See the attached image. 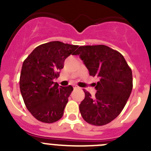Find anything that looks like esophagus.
Here are the masks:
<instances>
[{
    "instance_id": "1",
    "label": "esophagus",
    "mask_w": 151,
    "mask_h": 151,
    "mask_svg": "<svg viewBox=\"0 0 151 151\" xmlns=\"http://www.w3.org/2000/svg\"><path fill=\"white\" fill-rule=\"evenodd\" d=\"M73 88H74L75 90H76V89H78V88H78V86H76V85H75V86H73Z\"/></svg>"
}]
</instances>
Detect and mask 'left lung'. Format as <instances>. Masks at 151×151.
<instances>
[{
    "label": "left lung",
    "mask_w": 151,
    "mask_h": 151,
    "mask_svg": "<svg viewBox=\"0 0 151 151\" xmlns=\"http://www.w3.org/2000/svg\"><path fill=\"white\" fill-rule=\"evenodd\" d=\"M79 55L90 76L98 78L92 97L84 90L85 99L79 105L84 120L94 125H104L123 110L132 90V73L123 56L106 45L80 46Z\"/></svg>",
    "instance_id": "1"
}]
</instances>
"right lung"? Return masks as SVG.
I'll return each mask as SVG.
<instances>
[{"label":"right lung","instance_id":"right-lung-1","mask_svg":"<svg viewBox=\"0 0 151 151\" xmlns=\"http://www.w3.org/2000/svg\"><path fill=\"white\" fill-rule=\"evenodd\" d=\"M77 47L50 41L37 47L24 60L19 79L21 94L28 110L38 120L53 123L62 118L73 88L59 86L54 79Z\"/></svg>","mask_w":151,"mask_h":151}]
</instances>
